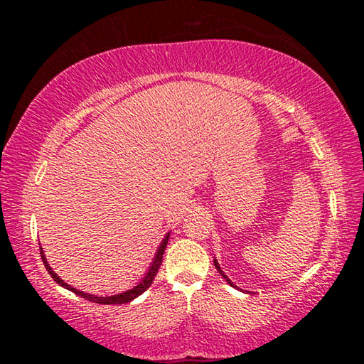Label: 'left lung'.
<instances>
[{"instance_id":"8db88e82","label":"left lung","mask_w":364,"mask_h":364,"mask_svg":"<svg viewBox=\"0 0 364 364\" xmlns=\"http://www.w3.org/2000/svg\"><path fill=\"white\" fill-rule=\"evenodd\" d=\"M213 264H215V268H217V269H218V273H220L221 276H223V278H225V279L228 281V284H230V286H232V287H236V286H234V284H232V282H231L230 279H228V278H226V274L223 273V271H221V269H220V267H218V263H217V260H213Z\"/></svg>"}]
</instances>
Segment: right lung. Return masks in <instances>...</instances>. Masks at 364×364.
Listing matches in <instances>:
<instances>
[{
	"label": "right lung",
	"mask_w": 364,
	"mask_h": 364,
	"mask_svg": "<svg viewBox=\"0 0 364 364\" xmlns=\"http://www.w3.org/2000/svg\"><path fill=\"white\" fill-rule=\"evenodd\" d=\"M168 236H170V234H167V237L164 239L162 244H160V247H159V250H157V255H156V258H154V262H152V264H151L149 271H147V274L144 276V279L141 281L138 286H134V289H132V291L123 292V294H119V295H112V297H96V295H90V294H83V292L77 291V289H73V287H70L69 284H65V282H64L63 279H60L56 273H54V271L51 269V267H49V264H48L45 255H43V252H41V258H43V263H45V267H46V269H48V273L51 274V278H53L54 281H56L58 284H60V286L65 287V289H69V291H72L73 294H77V295H80V297H83V299H86V300L93 301V304H101V305H122V304H128V301H132L133 299H136L138 295H141L143 292H146L147 289H149V286L152 284L154 278H156V274H157V271H159V268H160V264H162L164 252H165V249H167V244H168Z\"/></svg>",
	"instance_id": "obj_1"
}]
</instances>
